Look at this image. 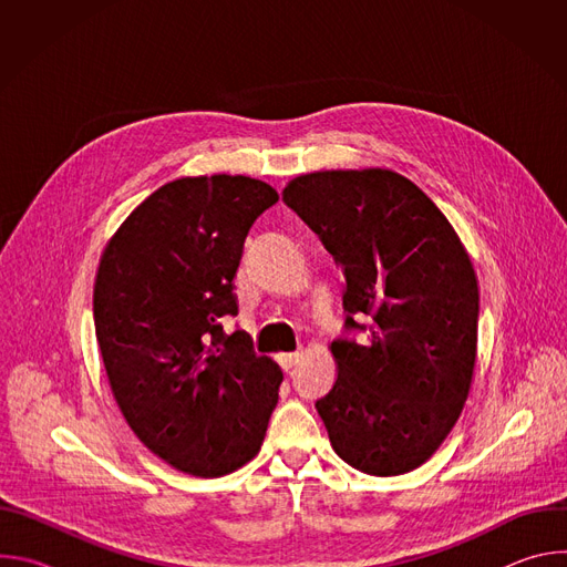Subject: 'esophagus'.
Segmentation results:
<instances>
[{
    "mask_svg": "<svg viewBox=\"0 0 567 567\" xmlns=\"http://www.w3.org/2000/svg\"><path fill=\"white\" fill-rule=\"evenodd\" d=\"M298 359H300V352H287V354H280V357H278V363H280V368H282L285 372H289V370L298 363Z\"/></svg>",
    "mask_w": 567,
    "mask_h": 567,
    "instance_id": "obj_1",
    "label": "esophagus"
}]
</instances>
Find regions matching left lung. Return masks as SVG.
<instances>
[{"label":"left lung","instance_id":"left-lung-1","mask_svg":"<svg viewBox=\"0 0 567 567\" xmlns=\"http://www.w3.org/2000/svg\"><path fill=\"white\" fill-rule=\"evenodd\" d=\"M285 204L343 274L339 377L316 399L334 451L370 475L424 464L455 426L477 343V282L440 208L390 171L296 177ZM363 312V327L353 320ZM357 333H363L361 340Z\"/></svg>","mask_w":567,"mask_h":567}]
</instances>
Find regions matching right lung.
Segmentation results:
<instances>
[{"instance_id":"add662e5","label":"right lung","mask_w":567,"mask_h":567,"mask_svg":"<svg viewBox=\"0 0 567 567\" xmlns=\"http://www.w3.org/2000/svg\"><path fill=\"white\" fill-rule=\"evenodd\" d=\"M278 193L251 177H186L152 193L101 258L94 326L118 409L175 468L217 477L262 446L280 368L237 316L233 278L254 221Z\"/></svg>"}]
</instances>
